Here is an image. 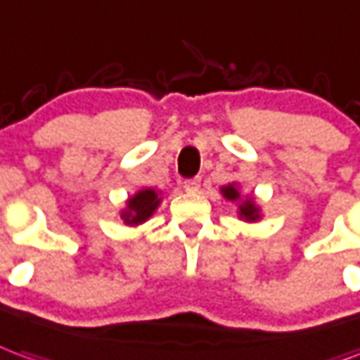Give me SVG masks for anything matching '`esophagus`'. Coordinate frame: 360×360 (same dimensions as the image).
<instances>
[{"label":"esophagus","instance_id":"34e87169","mask_svg":"<svg viewBox=\"0 0 360 360\" xmlns=\"http://www.w3.org/2000/svg\"><path fill=\"white\" fill-rule=\"evenodd\" d=\"M183 188L187 191V193H198V188H200V179L195 177V179H187L183 183Z\"/></svg>","mask_w":360,"mask_h":360}]
</instances>
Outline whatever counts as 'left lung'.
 I'll return each mask as SVG.
<instances>
[{
  "label": "left lung",
  "instance_id": "1",
  "mask_svg": "<svg viewBox=\"0 0 360 360\" xmlns=\"http://www.w3.org/2000/svg\"><path fill=\"white\" fill-rule=\"evenodd\" d=\"M220 193L224 195V198H228V200H232V202H240V216L241 220H245V222H257L259 218H261V210H259V206L255 205V200L253 198H243L241 200L240 195V188L236 187V183L232 185H226V187L220 188Z\"/></svg>",
  "mask_w": 360,
  "mask_h": 360
}]
</instances>
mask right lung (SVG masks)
I'll list each match as a JSON object with an SVG mask.
<instances>
[{"instance_id":"obj_1","label":"right lung","mask_w":360,"mask_h":360,"mask_svg":"<svg viewBox=\"0 0 360 360\" xmlns=\"http://www.w3.org/2000/svg\"><path fill=\"white\" fill-rule=\"evenodd\" d=\"M160 202H162V198H160L158 191H154V188H142V191H138L134 197L128 198L127 208L120 212V218L128 226L144 224L150 216L154 214Z\"/></svg>"}]
</instances>
